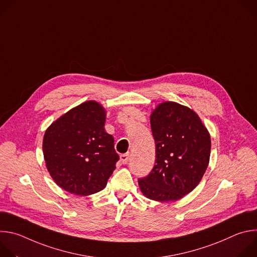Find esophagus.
<instances>
[{
	"mask_svg": "<svg viewBox=\"0 0 257 257\" xmlns=\"http://www.w3.org/2000/svg\"><path fill=\"white\" fill-rule=\"evenodd\" d=\"M129 158H130V155L129 154H124V155H121L120 156V159H121V162L123 165H126L129 161Z\"/></svg>",
	"mask_w": 257,
	"mask_h": 257,
	"instance_id": "obj_1",
	"label": "esophagus"
}]
</instances>
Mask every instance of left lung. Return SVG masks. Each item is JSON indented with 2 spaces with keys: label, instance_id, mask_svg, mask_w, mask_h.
<instances>
[{
  "label": "left lung",
  "instance_id": "left-lung-1",
  "mask_svg": "<svg viewBox=\"0 0 257 257\" xmlns=\"http://www.w3.org/2000/svg\"><path fill=\"white\" fill-rule=\"evenodd\" d=\"M156 142V165L138 179L150 199L176 201L201 181L209 163L210 136L191 108L174 101L159 104L151 116Z\"/></svg>",
  "mask_w": 257,
  "mask_h": 257
}]
</instances>
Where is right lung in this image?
Masks as SVG:
<instances>
[{"mask_svg":"<svg viewBox=\"0 0 257 257\" xmlns=\"http://www.w3.org/2000/svg\"><path fill=\"white\" fill-rule=\"evenodd\" d=\"M105 111L94 100L73 107L46 131L43 151L56 184L76 195L102 190L119 156L104 130Z\"/></svg>","mask_w":257,"mask_h":257,"instance_id":"1","label":"right lung"}]
</instances>
